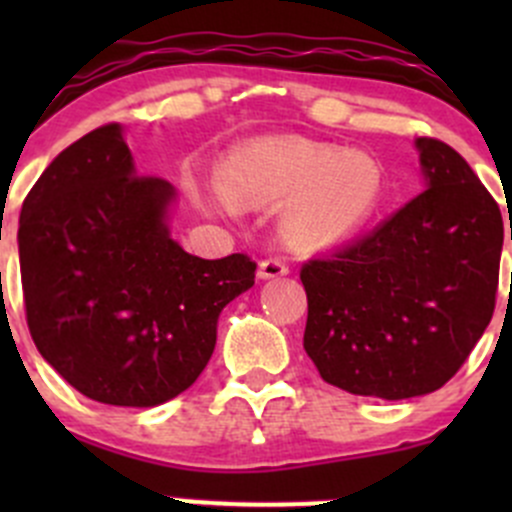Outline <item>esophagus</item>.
<instances>
[{
	"label": "esophagus",
	"mask_w": 512,
	"mask_h": 512,
	"mask_svg": "<svg viewBox=\"0 0 512 512\" xmlns=\"http://www.w3.org/2000/svg\"><path fill=\"white\" fill-rule=\"evenodd\" d=\"M287 272H289V265L285 262V257L275 255V257H265V260L260 262L257 275H260L262 280H275V277H285Z\"/></svg>",
	"instance_id": "1"
}]
</instances>
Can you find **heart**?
<instances>
[{
	"instance_id": "1",
	"label": "heart",
	"mask_w": 512,
	"mask_h": 512,
	"mask_svg": "<svg viewBox=\"0 0 512 512\" xmlns=\"http://www.w3.org/2000/svg\"><path fill=\"white\" fill-rule=\"evenodd\" d=\"M237 205L289 200L282 232L297 247H327L354 235L374 215L384 190L381 168L364 153L312 141H270L245 148L223 170Z\"/></svg>"
}]
</instances>
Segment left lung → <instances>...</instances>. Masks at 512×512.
Wrapping results in <instances>:
<instances>
[{
    "mask_svg": "<svg viewBox=\"0 0 512 512\" xmlns=\"http://www.w3.org/2000/svg\"><path fill=\"white\" fill-rule=\"evenodd\" d=\"M416 146L428 188L299 270L304 349L322 379L349 394L396 401L441 389L493 317L498 203L448 143L418 138Z\"/></svg>",
    "mask_w": 512,
    "mask_h": 512,
    "instance_id": "1",
    "label": "left lung"
}]
</instances>
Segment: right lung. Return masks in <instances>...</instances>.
<instances>
[{"label":"right lung","instance_id":"1","mask_svg":"<svg viewBox=\"0 0 512 512\" xmlns=\"http://www.w3.org/2000/svg\"><path fill=\"white\" fill-rule=\"evenodd\" d=\"M173 188L138 175L118 123L49 163L19 215L27 324L39 354L89 399L158 406L195 384L218 317L257 262L188 255L165 227Z\"/></svg>","mask_w":512,"mask_h":512}]
</instances>
